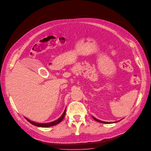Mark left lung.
<instances>
[{"mask_svg":"<svg viewBox=\"0 0 151 151\" xmlns=\"http://www.w3.org/2000/svg\"><path fill=\"white\" fill-rule=\"evenodd\" d=\"M93 117V118L95 120V121H98V122H101V123H105V124H108V123H111V122H104V121H100V120H99V119H96V118H94V117H93V116H92Z\"/></svg>","mask_w":151,"mask_h":151,"instance_id":"1","label":"left lung"}]
</instances>
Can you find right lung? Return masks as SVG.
<instances>
[{"label":"right lung","mask_w":151,"mask_h":151,"mask_svg":"<svg viewBox=\"0 0 151 151\" xmlns=\"http://www.w3.org/2000/svg\"><path fill=\"white\" fill-rule=\"evenodd\" d=\"M65 113H66V108L65 109V111H64L63 113L62 114V115H61L58 119L55 120V121H54L53 122H48V123H38V122H35L29 120V119H27V118H25V119L28 121H29L30 123H31L32 124L34 125V126H38V127H50V126H53L55 125H57L58 123H60V122L63 119L64 117H65Z\"/></svg>","instance_id":"right-lung-1"}]
</instances>
